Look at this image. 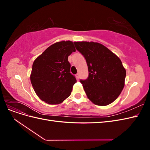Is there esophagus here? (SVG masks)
Segmentation results:
<instances>
[{"label": "esophagus", "instance_id": "34e87169", "mask_svg": "<svg viewBox=\"0 0 150 150\" xmlns=\"http://www.w3.org/2000/svg\"><path fill=\"white\" fill-rule=\"evenodd\" d=\"M76 78H77V79H79V78H80V75H79V73H78V74H76Z\"/></svg>", "mask_w": 150, "mask_h": 150}]
</instances>
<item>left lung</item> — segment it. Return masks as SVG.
Segmentation results:
<instances>
[{
	"mask_svg": "<svg viewBox=\"0 0 150 150\" xmlns=\"http://www.w3.org/2000/svg\"><path fill=\"white\" fill-rule=\"evenodd\" d=\"M83 55L89 75L80 80L88 98L98 106L115 101L125 86L126 70L120 59L103 45L94 42H74Z\"/></svg>",
	"mask_w": 150,
	"mask_h": 150,
	"instance_id": "1",
	"label": "left lung"
}]
</instances>
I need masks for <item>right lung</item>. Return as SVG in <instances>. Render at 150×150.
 <instances>
[{
  "instance_id": "1",
  "label": "right lung",
  "mask_w": 150,
  "mask_h": 150,
  "mask_svg": "<svg viewBox=\"0 0 150 150\" xmlns=\"http://www.w3.org/2000/svg\"><path fill=\"white\" fill-rule=\"evenodd\" d=\"M75 51L72 42H58L47 48L34 61L30 81L42 101L57 104L70 96L76 79L70 72L68 56Z\"/></svg>"
}]
</instances>
